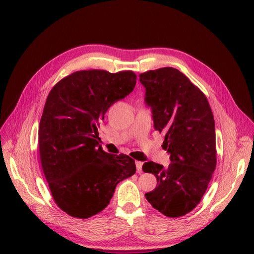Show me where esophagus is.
Listing matches in <instances>:
<instances>
[{
    "instance_id": "1",
    "label": "esophagus",
    "mask_w": 254,
    "mask_h": 254,
    "mask_svg": "<svg viewBox=\"0 0 254 254\" xmlns=\"http://www.w3.org/2000/svg\"><path fill=\"white\" fill-rule=\"evenodd\" d=\"M136 169H137V173H141L142 172V162H139V161H137L136 163Z\"/></svg>"
}]
</instances>
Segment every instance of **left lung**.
Wrapping results in <instances>:
<instances>
[{"label":"left lung","mask_w":254,"mask_h":254,"mask_svg":"<svg viewBox=\"0 0 254 254\" xmlns=\"http://www.w3.org/2000/svg\"><path fill=\"white\" fill-rule=\"evenodd\" d=\"M139 81L171 161L168 167L154 162L142 165L157 180L155 190L144 195L163 215L184 216L199 204L216 168L213 112L204 93L178 69L150 70Z\"/></svg>","instance_id":"left-lung-1"}]
</instances>
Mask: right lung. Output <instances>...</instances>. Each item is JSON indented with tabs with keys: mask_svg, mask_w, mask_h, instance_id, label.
Returning <instances> with one entry per match:
<instances>
[{
	"mask_svg": "<svg viewBox=\"0 0 254 254\" xmlns=\"http://www.w3.org/2000/svg\"><path fill=\"white\" fill-rule=\"evenodd\" d=\"M136 77L129 70H81L49 92L38 129L40 163L56 205L71 217L102 212L117 184L136 171L133 158L98 147L101 120L133 91Z\"/></svg>",
	"mask_w": 254,
	"mask_h": 254,
	"instance_id": "1",
	"label": "right lung"
}]
</instances>
